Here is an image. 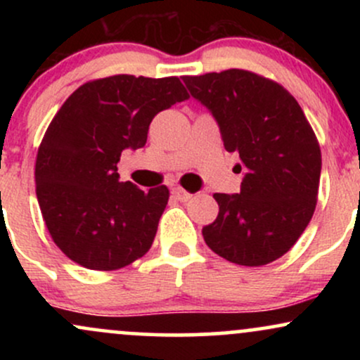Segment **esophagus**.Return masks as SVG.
<instances>
[{"label":"esophagus","instance_id":"esophagus-1","mask_svg":"<svg viewBox=\"0 0 360 360\" xmlns=\"http://www.w3.org/2000/svg\"><path fill=\"white\" fill-rule=\"evenodd\" d=\"M172 196H174L177 201H183V203H186V201H189V200H191V198H193V194L186 193L183 188H179V186H177V188L172 189Z\"/></svg>","mask_w":360,"mask_h":360}]
</instances>
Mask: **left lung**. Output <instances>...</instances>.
I'll use <instances>...</instances> for the list:
<instances>
[{"label": "left lung", "mask_w": 360, "mask_h": 360, "mask_svg": "<svg viewBox=\"0 0 360 360\" xmlns=\"http://www.w3.org/2000/svg\"><path fill=\"white\" fill-rule=\"evenodd\" d=\"M183 81L212 111L223 146L238 152L245 167L240 193L213 194L220 210L203 226L206 245L238 266L274 262L315 213L321 172L315 131L295 96L260 74L229 69Z\"/></svg>", "instance_id": "8db88e82"}]
</instances>
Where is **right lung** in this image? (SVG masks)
Returning a JSON list of instances; mask_svg holds the SVG:
<instances>
[{"instance_id":"right-lung-1","label":"right lung","mask_w":360,"mask_h":360,"mask_svg":"<svg viewBox=\"0 0 360 360\" xmlns=\"http://www.w3.org/2000/svg\"><path fill=\"white\" fill-rule=\"evenodd\" d=\"M179 77L130 74L79 86L37 152V200L56 245L86 269L117 271L146 255L169 201L167 186L142 191L118 179L125 148L146 146L159 111L188 100Z\"/></svg>"}]
</instances>
